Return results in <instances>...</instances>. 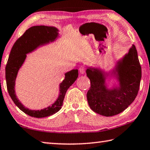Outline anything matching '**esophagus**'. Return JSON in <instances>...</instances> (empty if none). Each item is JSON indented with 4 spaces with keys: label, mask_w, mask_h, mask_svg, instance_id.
I'll return each mask as SVG.
<instances>
[{
    "label": "esophagus",
    "mask_w": 150,
    "mask_h": 150,
    "mask_svg": "<svg viewBox=\"0 0 150 150\" xmlns=\"http://www.w3.org/2000/svg\"><path fill=\"white\" fill-rule=\"evenodd\" d=\"M86 68L85 67H83V66H82V67H80V72L81 74H84L86 72Z\"/></svg>",
    "instance_id": "esophagus-1"
}]
</instances>
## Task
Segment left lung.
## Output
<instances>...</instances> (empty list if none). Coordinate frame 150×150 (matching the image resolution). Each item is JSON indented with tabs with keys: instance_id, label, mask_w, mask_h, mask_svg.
I'll return each instance as SVG.
<instances>
[{
	"instance_id": "left-lung-1",
	"label": "left lung",
	"mask_w": 150,
	"mask_h": 150,
	"mask_svg": "<svg viewBox=\"0 0 150 150\" xmlns=\"http://www.w3.org/2000/svg\"><path fill=\"white\" fill-rule=\"evenodd\" d=\"M117 69L120 88L114 90L106 89L103 74L99 70H86L91 82L87 93L89 105L94 112L105 117L114 116L125 111L138 95L142 68L134 45L128 54L117 65Z\"/></svg>"
}]
</instances>
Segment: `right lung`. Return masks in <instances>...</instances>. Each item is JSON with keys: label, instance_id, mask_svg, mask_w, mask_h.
Returning <instances> with one entry per match:
<instances>
[{"label": "right lung", "instance_id": "right-lung-1", "mask_svg": "<svg viewBox=\"0 0 150 150\" xmlns=\"http://www.w3.org/2000/svg\"><path fill=\"white\" fill-rule=\"evenodd\" d=\"M57 29L45 25H36L29 28L17 39L10 51L6 66V80L7 90L10 98L18 108L25 114L35 118L49 117L56 113L61 109L66 92L75 82L78 76L77 69L65 74V78L60 84V95L57 100L47 108L40 111H31L22 105L16 98L14 91L15 80L18 71L22 65L26 54L36 49L40 45L54 41L58 35Z\"/></svg>", "mask_w": 150, "mask_h": 150}]
</instances>
